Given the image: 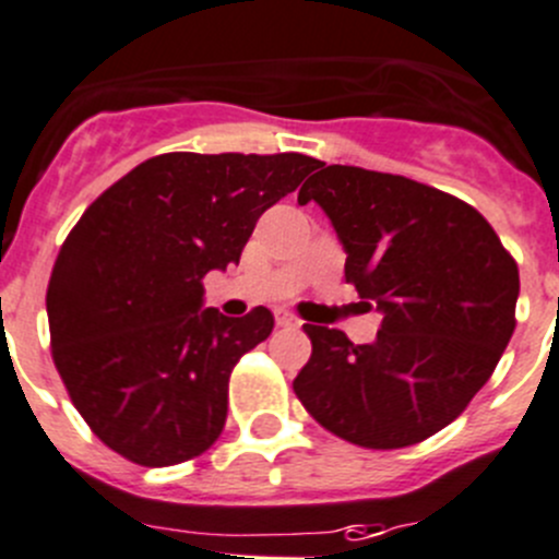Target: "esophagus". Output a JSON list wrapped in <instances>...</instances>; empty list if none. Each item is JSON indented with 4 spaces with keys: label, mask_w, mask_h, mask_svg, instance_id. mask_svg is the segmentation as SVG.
I'll use <instances>...</instances> for the list:
<instances>
[{
    "label": "esophagus",
    "mask_w": 559,
    "mask_h": 559,
    "mask_svg": "<svg viewBox=\"0 0 559 559\" xmlns=\"http://www.w3.org/2000/svg\"><path fill=\"white\" fill-rule=\"evenodd\" d=\"M274 316H276V326H288V329H296V326H299V323H301L299 318H296L294 312H288V310H276Z\"/></svg>",
    "instance_id": "obj_1"
}]
</instances>
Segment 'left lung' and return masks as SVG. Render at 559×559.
Wrapping results in <instances>:
<instances>
[{
	"instance_id": "8db88e82",
	"label": "left lung",
	"mask_w": 559,
	"mask_h": 559,
	"mask_svg": "<svg viewBox=\"0 0 559 559\" xmlns=\"http://www.w3.org/2000/svg\"><path fill=\"white\" fill-rule=\"evenodd\" d=\"M318 203L345 249V280L381 312L373 343L305 323L301 406L350 444L395 450L453 423L491 379L515 329L519 265L459 197L343 164H318Z\"/></svg>"
}]
</instances>
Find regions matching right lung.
<instances>
[{
    "label": "right lung",
    "instance_id": "obj_1",
    "mask_svg": "<svg viewBox=\"0 0 559 559\" xmlns=\"http://www.w3.org/2000/svg\"><path fill=\"white\" fill-rule=\"evenodd\" d=\"M312 164L301 153H164L84 211L57 254L46 312L68 395L106 448L173 466L219 439L233 368L274 316L205 307L203 276L238 265L263 211Z\"/></svg>",
    "mask_w": 559,
    "mask_h": 559
}]
</instances>
